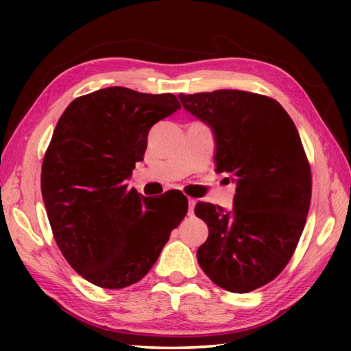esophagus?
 <instances>
[{"label":"esophagus","instance_id":"1","mask_svg":"<svg viewBox=\"0 0 351 351\" xmlns=\"http://www.w3.org/2000/svg\"><path fill=\"white\" fill-rule=\"evenodd\" d=\"M195 204H197V199H193V198H189V215H192V213H193Z\"/></svg>","mask_w":351,"mask_h":351}]
</instances>
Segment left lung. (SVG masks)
<instances>
[{"instance_id": "1", "label": "left lung", "mask_w": 351, "mask_h": 351, "mask_svg": "<svg viewBox=\"0 0 351 351\" xmlns=\"http://www.w3.org/2000/svg\"><path fill=\"white\" fill-rule=\"evenodd\" d=\"M178 97L210 127L217 171L237 186L232 210L195 206L209 228L198 263L219 288L249 293L280 274L305 228L311 170L300 136L283 106L261 94L218 90Z\"/></svg>"}]
</instances>
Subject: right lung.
<instances>
[{
	"label": "right lung",
	"mask_w": 351,
	"mask_h": 351,
	"mask_svg": "<svg viewBox=\"0 0 351 351\" xmlns=\"http://www.w3.org/2000/svg\"><path fill=\"white\" fill-rule=\"evenodd\" d=\"M180 108L173 94L110 86L77 97L58 119L41 195L63 257L96 287L139 282L186 217L181 192L148 199L127 184L150 128Z\"/></svg>",
	"instance_id": "right-lung-1"
}]
</instances>
